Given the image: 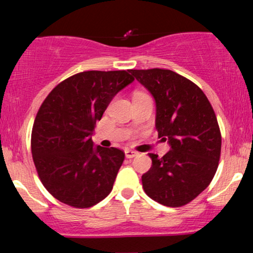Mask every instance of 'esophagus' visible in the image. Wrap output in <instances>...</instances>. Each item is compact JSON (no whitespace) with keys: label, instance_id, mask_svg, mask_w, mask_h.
I'll use <instances>...</instances> for the list:
<instances>
[{"label":"esophagus","instance_id":"obj_1","mask_svg":"<svg viewBox=\"0 0 253 253\" xmlns=\"http://www.w3.org/2000/svg\"><path fill=\"white\" fill-rule=\"evenodd\" d=\"M137 155H138L137 152L131 151V150H126V157L127 159H132V158H134V157H137Z\"/></svg>","mask_w":253,"mask_h":253}]
</instances>
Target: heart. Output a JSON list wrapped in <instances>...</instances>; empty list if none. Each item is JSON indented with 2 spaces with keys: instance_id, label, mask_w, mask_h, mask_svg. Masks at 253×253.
I'll return each instance as SVG.
<instances>
[{
  "instance_id": "b5f03b06",
  "label": "heart",
  "mask_w": 253,
  "mask_h": 253,
  "mask_svg": "<svg viewBox=\"0 0 253 253\" xmlns=\"http://www.w3.org/2000/svg\"><path fill=\"white\" fill-rule=\"evenodd\" d=\"M136 94H141V93H136Z\"/></svg>"
}]
</instances>
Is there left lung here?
<instances>
[{
	"mask_svg": "<svg viewBox=\"0 0 253 253\" xmlns=\"http://www.w3.org/2000/svg\"><path fill=\"white\" fill-rule=\"evenodd\" d=\"M155 101L159 138L170 146L162 158L150 153L152 167L141 176L144 191L169 207L185 205L210 185L219 165L221 133L204 92L171 70H130Z\"/></svg>",
	"mask_w": 253,
	"mask_h": 253,
	"instance_id": "1",
	"label": "left lung"
}]
</instances>
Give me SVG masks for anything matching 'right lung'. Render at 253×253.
Here are the masks:
<instances>
[{
    "mask_svg": "<svg viewBox=\"0 0 253 253\" xmlns=\"http://www.w3.org/2000/svg\"><path fill=\"white\" fill-rule=\"evenodd\" d=\"M127 71H85L60 83L41 105L31 148L44 188L61 203L87 209L109 195L123 151L94 146L96 121L134 78Z\"/></svg>",
    "mask_w": 253,
    "mask_h": 253,
    "instance_id": "right-lung-1",
    "label": "right lung"
}]
</instances>
